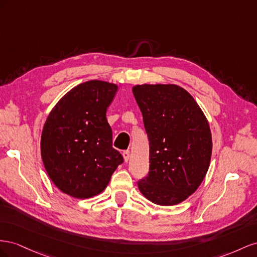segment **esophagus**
Here are the masks:
<instances>
[{"label": "esophagus", "instance_id": "34e87169", "mask_svg": "<svg viewBox=\"0 0 257 257\" xmlns=\"http://www.w3.org/2000/svg\"><path fill=\"white\" fill-rule=\"evenodd\" d=\"M122 157H123V160L127 163V161H128L129 158H130V152H129V151H123V152H122Z\"/></svg>", "mask_w": 257, "mask_h": 257}]
</instances>
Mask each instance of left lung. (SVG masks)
Returning a JSON list of instances; mask_svg holds the SVG:
<instances>
[{
	"mask_svg": "<svg viewBox=\"0 0 257 257\" xmlns=\"http://www.w3.org/2000/svg\"><path fill=\"white\" fill-rule=\"evenodd\" d=\"M150 141V172L141 194L159 206H174L200 186L212 155L206 115L184 88L174 84L133 87Z\"/></svg>",
	"mask_w": 257,
	"mask_h": 257,
	"instance_id": "1",
	"label": "left lung"
}]
</instances>
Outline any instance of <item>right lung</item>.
Returning <instances> with one entry per match:
<instances>
[{
	"label": "right lung",
	"instance_id": "obj_1",
	"mask_svg": "<svg viewBox=\"0 0 257 257\" xmlns=\"http://www.w3.org/2000/svg\"><path fill=\"white\" fill-rule=\"evenodd\" d=\"M118 86L91 79L73 87L57 102L44 123L41 156L50 180L77 199L106 188L123 159L112 148L106 108Z\"/></svg>",
	"mask_w": 257,
	"mask_h": 257
}]
</instances>
